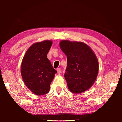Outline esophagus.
Returning a JSON list of instances; mask_svg holds the SVG:
<instances>
[{"instance_id": "34e87169", "label": "esophagus", "mask_w": 122, "mask_h": 122, "mask_svg": "<svg viewBox=\"0 0 122 122\" xmlns=\"http://www.w3.org/2000/svg\"><path fill=\"white\" fill-rule=\"evenodd\" d=\"M57 72L58 74H60L61 72V68H58L57 69Z\"/></svg>"}]
</instances>
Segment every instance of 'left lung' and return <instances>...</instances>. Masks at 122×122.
Segmentation results:
<instances>
[{
	"label": "left lung",
	"instance_id": "1",
	"mask_svg": "<svg viewBox=\"0 0 122 122\" xmlns=\"http://www.w3.org/2000/svg\"><path fill=\"white\" fill-rule=\"evenodd\" d=\"M59 45L67 57L64 77L69 90L77 94L89 89L98 72V61L94 52L82 42L63 40Z\"/></svg>",
	"mask_w": 122,
	"mask_h": 122
}]
</instances>
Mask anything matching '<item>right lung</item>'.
<instances>
[{
	"mask_svg": "<svg viewBox=\"0 0 122 122\" xmlns=\"http://www.w3.org/2000/svg\"><path fill=\"white\" fill-rule=\"evenodd\" d=\"M52 41L45 40L33 44L28 49L21 65L22 78L27 87L37 95L47 94L57 71L47 58Z\"/></svg>",
	"mask_w": 122,
	"mask_h": 122,
	"instance_id": "obj_1",
	"label": "right lung"
}]
</instances>
